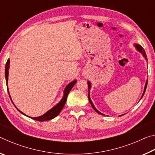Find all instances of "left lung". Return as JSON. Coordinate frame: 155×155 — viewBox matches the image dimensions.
Returning a JSON list of instances; mask_svg holds the SVG:
<instances>
[{
    "label": "left lung",
    "mask_w": 155,
    "mask_h": 155,
    "mask_svg": "<svg viewBox=\"0 0 155 155\" xmlns=\"http://www.w3.org/2000/svg\"><path fill=\"white\" fill-rule=\"evenodd\" d=\"M135 47H136V48H137V51H138L139 52H140L141 53L143 54V56L144 57H145L146 59L147 60V57H146V52H145V51H144V49L142 48V47H141V46L139 45V44H135ZM87 84H88V89H89V91H90V87H91V83H90V81H88ZM147 84H148V80L146 81V85H145V87H144L143 93V94H142V96H141V98H142V97L143 96V94H144V93H145L146 90V87H147ZM88 99H89V101H90V104H91V107H92V108H93L94 110H95V111H96L97 113H98V114H101V115H104V114H102V113L98 111V110H97V109L95 108V107H94V105L93 103H92V102H91V99H90V91H89V93H88Z\"/></svg>",
    "instance_id": "1"
}]
</instances>
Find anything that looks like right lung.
<instances>
[{
  "instance_id": "obj_1",
  "label": "right lung",
  "mask_w": 155,
  "mask_h": 155,
  "mask_svg": "<svg viewBox=\"0 0 155 155\" xmlns=\"http://www.w3.org/2000/svg\"><path fill=\"white\" fill-rule=\"evenodd\" d=\"M9 63H10V61H9V59H7V63H6V65H5V78H6L7 86V81H8V74H9L8 70H9ZM77 82V81L75 80L74 81H72L71 83L68 84V85H67V87H65V89L64 95V96H63L61 101H60L56 106H54L53 108H52L51 110H49L48 111H47L45 114L41 115V116H40V117H31V118H32V119L35 120H37V121H40V122L46 121V120H50L51 119L54 118V117L57 116V115L59 114V113L61 112V111L63 109V107H64V106L65 105V102H66L68 94H69L70 90H71L72 88L73 87V86L75 85V83ZM7 91H8L9 95L8 87H7ZM9 97H10V98H11V96H10V95H9ZM11 101H12V98H11ZM16 109H18V108H16ZM18 111H19L21 113V114H24L22 112H21L20 110H18ZM24 115H25V114H24Z\"/></svg>"
}]
</instances>
